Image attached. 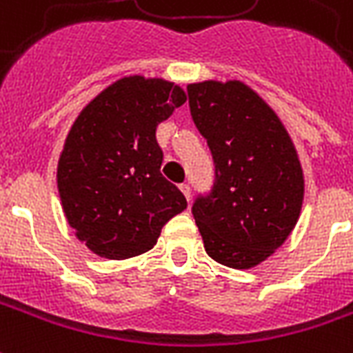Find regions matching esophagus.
Wrapping results in <instances>:
<instances>
[{"label":"esophagus","instance_id":"34e87169","mask_svg":"<svg viewBox=\"0 0 353 353\" xmlns=\"http://www.w3.org/2000/svg\"><path fill=\"white\" fill-rule=\"evenodd\" d=\"M179 189H181V192L185 194V198H187V200L190 202V185L189 183H181V185H179Z\"/></svg>","mask_w":353,"mask_h":353}]
</instances>
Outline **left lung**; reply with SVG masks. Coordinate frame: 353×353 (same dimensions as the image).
Returning a JSON list of instances; mask_svg holds the SVG:
<instances>
[{
	"mask_svg": "<svg viewBox=\"0 0 353 353\" xmlns=\"http://www.w3.org/2000/svg\"><path fill=\"white\" fill-rule=\"evenodd\" d=\"M189 106L215 163L192 215L215 262L249 270L270 258L301 213L303 170L281 119L243 82L189 83Z\"/></svg>",
	"mask_w": 353,
	"mask_h": 353,
	"instance_id": "obj_1",
	"label": "left lung"
}]
</instances>
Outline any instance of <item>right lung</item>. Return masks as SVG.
Returning a JSON list of instances; mask_svg holds the SVG:
<instances>
[{"mask_svg":"<svg viewBox=\"0 0 353 353\" xmlns=\"http://www.w3.org/2000/svg\"><path fill=\"white\" fill-rule=\"evenodd\" d=\"M187 101L161 78L127 77L91 101L70 127L57 163V189L77 237L95 254L125 260L155 247L187 208L161 174L157 127Z\"/></svg>","mask_w":353,"mask_h":353,"instance_id":"1","label":"right lung"}]
</instances>
